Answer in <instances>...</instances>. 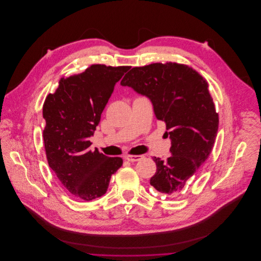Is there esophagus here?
Wrapping results in <instances>:
<instances>
[{"mask_svg": "<svg viewBox=\"0 0 261 261\" xmlns=\"http://www.w3.org/2000/svg\"><path fill=\"white\" fill-rule=\"evenodd\" d=\"M142 159H143V155H127V156H125V161L130 162V163L139 162Z\"/></svg>", "mask_w": 261, "mask_h": 261, "instance_id": "34e87169", "label": "esophagus"}]
</instances>
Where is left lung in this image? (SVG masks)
Listing matches in <instances>:
<instances>
[{"label": "left lung", "instance_id": "left-lung-1", "mask_svg": "<svg viewBox=\"0 0 261 261\" xmlns=\"http://www.w3.org/2000/svg\"><path fill=\"white\" fill-rule=\"evenodd\" d=\"M150 98L156 118L166 123L172 141L167 161L153 158L150 184L170 198L180 196L187 181L209 158L219 117L206 80L187 65L155 63L133 68L121 80Z\"/></svg>", "mask_w": 261, "mask_h": 261}]
</instances>
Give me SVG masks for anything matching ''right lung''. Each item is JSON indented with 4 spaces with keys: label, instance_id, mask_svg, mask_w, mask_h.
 Returning <instances> with one entry per match:
<instances>
[{
    "label": "right lung",
    "instance_id": "obj_1",
    "mask_svg": "<svg viewBox=\"0 0 261 261\" xmlns=\"http://www.w3.org/2000/svg\"><path fill=\"white\" fill-rule=\"evenodd\" d=\"M128 70L127 66L91 65L83 73L61 78L56 92L45 98L43 139L48 165L77 199L89 201L105 194L111 176L122 166V159L91 150L88 138L116 82Z\"/></svg>",
    "mask_w": 261,
    "mask_h": 261
}]
</instances>
